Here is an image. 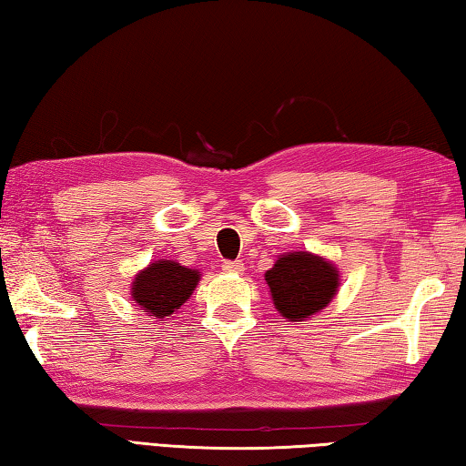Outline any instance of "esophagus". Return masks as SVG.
I'll return each instance as SVG.
<instances>
[{"mask_svg": "<svg viewBox=\"0 0 466 466\" xmlns=\"http://www.w3.org/2000/svg\"><path fill=\"white\" fill-rule=\"evenodd\" d=\"M222 268L226 270V273H242L244 270V262L242 260H226Z\"/></svg>", "mask_w": 466, "mask_h": 466, "instance_id": "1", "label": "esophagus"}]
</instances>
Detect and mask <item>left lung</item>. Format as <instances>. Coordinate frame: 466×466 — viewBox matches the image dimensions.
I'll return each instance as SVG.
<instances>
[{"mask_svg": "<svg viewBox=\"0 0 466 466\" xmlns=\"http://www.w3.org/2000/svg\"><path fill=\"white\" fill-rule=\"evenodd\" d=\"M279 314L301 321L324 309L338 291V268L311 252L281 255L265 273Z\"/></svg>", "mask_w": 466, "mask_h": 466, "instance_id": "8db88e82", "label": "left lung"}]
</instances>
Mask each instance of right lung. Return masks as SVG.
<instances>
[{"instance_id":"obj_1","label":"right lung","mask_w":466,"mask_h":466,"mask_svg":"<svg viewBox=\"0 0 466 466\" xmlns=\"http://www.w3.org/2000/svg\"><path fill=\"white\" fill-rule=\"evenodd\" d=\"M198 283V270L160 258L134 277L132 299L150 316L163 321L191 298Z\"/></svg>"}]
</instances>
